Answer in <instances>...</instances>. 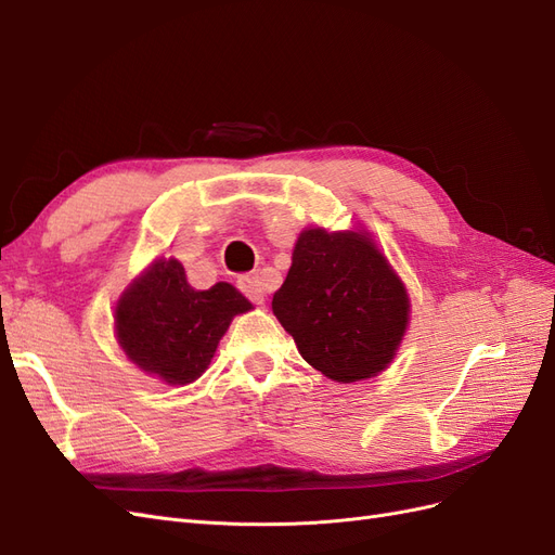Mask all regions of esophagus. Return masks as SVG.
I'll return each mask as SVG.
<instances>
[{"label": "esophagus", "instance_id": "obj_1", "mask_svg": "<svg viewBox=\"0 0 555 555\" xmlns=\"http://www.w3.org/2000/svg\"><path fill=\"white\" fill-rule=\"evenodd\" d=\"M238 289L251 300V304H257V306L263 304V284H261L259 275H243L238 280Z\"/></svg>", "mask_w": 555, "mask_h": 555}]
</instances>
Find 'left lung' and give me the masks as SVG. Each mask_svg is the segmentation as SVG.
I'll return each mask as SVG.
<instances>
[{
	"label": "left lung",
	"instance_id": "left-lung-1",
	"mask_svg": "<svg viewBox=\"0 0 555 555\" xmlns=\"http://www.w3.org/2000/svg\"><path fill=\"white\" fill-rule=\"evenodd\" d=\"M273 312L300 357L347 384L391 363L408 326L410 298L363 233L308 229L273 296Z\"/></svg>",
	"mask_w": 555,
	"mask_h": 555
}]
</instances>
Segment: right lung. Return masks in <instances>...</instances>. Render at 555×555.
Wrapping results in <instances>:
<instances>
[{
    "label": "right lung",
    "mask_w": 555,
    "mask_h": 555,
    "mask_svg": "<svg viewBox=\"0 0 555 555\" xmlns=\"http://www.w3.org/2000/svg\"><path fill=\"white\" fill-rule=\"evenodd\" d=\"M249 300L229 282L196 292L176 259H159L115 308V331L141 371L169 384H190L206 371L231 319Z\"/></svg>",
    "instance_id": "1"
}]
</instances>
